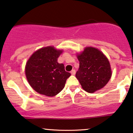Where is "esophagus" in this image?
I'll return each instance as SVG.
<instances>
[{"label": "esophagus", "mask_w": 133, "mask_h": 133, "mask_svg": "<svg viewBox=\"0 0 133 133\" xmlns=\"http://www.w3.org/2000/svg\"><path fill=\"white\" fill-rule=\"evenodd\" d=\"M71 73L72 75L74 76L76 74V71H75V70H72L71 72Z\"/></svg>", "instance_id": "1"}]
</instances>
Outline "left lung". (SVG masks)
I'll return each mask as SVG.
<instances>
[{
  "instance_id": "obj_1",
  "label": "left lung",
  "mask_w": 133,
  "mask_h": 133,
  "mask_svg": "<svg viewBox=\"0 0 133 133\" xmlns=\"http://www.w3.org/2000/svg\"><path fill=\"white\" fill-rule=\"evenodd\" d=\"M79 68L76 77L82 89L93 93L108 84L112 76L110 62L104 54L97 48L86 47L77 54Z\"/></svg>"
}]
</instances>
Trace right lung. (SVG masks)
<instances>
[{
  "instance_id": "obj_1",
  "label": "right lung",
  "mask_w": 133,
  "mask_h": 133,
  "mask_svg": "<svg viewBox=\"0 0 133 133\" xmlns=\"http://www.w3.org/2000/svg\"><path fill=\"white\" fill-rule=\"evenodd\" d=\"M63 52L54 46H47L35 51L25 64L27 81L35 91L49 97L59 94L71 75L65 71L64 65L57 62Z\"/></svg>"
}]
</instances>
